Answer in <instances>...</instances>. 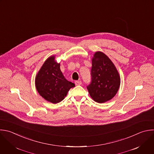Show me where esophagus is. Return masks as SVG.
<instances>
[{
    "mask_svg": "<svg viewBox=\"0 0 154 154\" xmlns=\"http://www.w3.org/2000/svg\"><path fill=\"white\" fill-rule=\"evenodd\" d=\"M75 85H77V86L80 85H82V82H81V81H79V80L75 81Z\"/></svg>",
    "mask_w": 154,
    "mask_h": 154,
    "instance_id": "1",
    "label": "esophagus"
}]
</instances>
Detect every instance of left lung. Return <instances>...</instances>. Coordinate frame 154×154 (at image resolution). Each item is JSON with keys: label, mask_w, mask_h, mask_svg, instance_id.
Masks as SVG:
<instances>
[{"label": "left lung", "mask_w": 154, "mask_h": 154, "mask_svg": "<svg viewBox=\"0 0 154 154\" xmlns=\"http://www.w3.org/2000/svg\"><path fill=\"white\" fill-rule=\"evenodd\" d=\"M91 76L87 89L95 101L105 103L116 95L120 85V76L114 63L104 53L98 51L94 55Z\"/></svg>", "instance_id": "1"}]
</instances>
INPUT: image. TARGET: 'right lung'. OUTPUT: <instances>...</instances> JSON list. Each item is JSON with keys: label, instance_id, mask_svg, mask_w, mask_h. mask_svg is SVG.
I'll list each match as a JSON object with an SVG mask.
<instances>
[{"label": "right lung", "instance_id": "right-lung-1", "mask_svg": "<svg viewBox=\"0 0 154 154\" xmlns=\"http://www.w3.org/2000/svg\"><path fill=\"white\" fill-rule=\"evenodd\" d=\"M35 83L39 94L53 103L62 101L69 90L75 86L74 83L65 78L54 56L49 57L45 62L37 74Z\"/></svg>", "mask_w": 154, "mask_h": 154}]
</instances>
